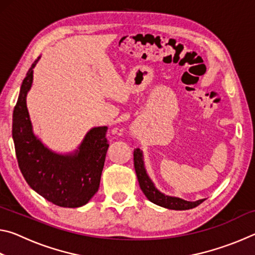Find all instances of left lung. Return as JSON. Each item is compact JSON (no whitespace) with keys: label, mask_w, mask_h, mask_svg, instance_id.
Instances as JSON below:
<instances>
[{"label":"left lung","mask_w":255,"mask_h":255,"mask_svg":"<svg viewBox=\"0 0 255 255\" xmlns=\"http://www.w3.org/2000/svg\"><path fill=\"white\" fill-rule=\"evenodd\" d=\"M133 165H135L136 175L139 182V187L141 191L144 192V195L149 201H152L153 204L164 207L167 209H173V210H188L192 209L195 207L199 206L205 199L196 200V201H187L184 199H181L179 197H172L164 195L163 192L155 187V184L147 174L145 169V163H144V154L143 150L139 148H136L133 150Z\"/></svg>","instance_id":"left-lung-1"}]
</instances>
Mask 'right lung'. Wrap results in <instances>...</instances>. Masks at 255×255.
I'll return each mask as SVG.
<instances>
[{"label":"right lung","instance_id":"add662e5","mask_svg":"<svg viewBox=\"0 0 255 255\" xmlns=\"http://www.w3.org/2000/svg\"><path fill=\"white\" fill-rule=\"evenodd\" d=\"M39 59L40 56L29 68L13 110L12 138L15 155L24 180L38 195L59 207L77 208L88 204L100 185L109 147L106 138L108 127L90 129L73 152L62 154L47 147L33 132L27 107L33 68Z\"/></svg>","mask_w":255,"mask_h":255}]
</instances>
